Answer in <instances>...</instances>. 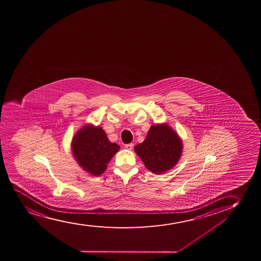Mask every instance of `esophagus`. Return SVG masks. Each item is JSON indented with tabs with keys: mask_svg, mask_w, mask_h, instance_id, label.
<instances>
[{
	"mask_svg": "<svg viewBox=\"0 0 261 261\" xmlns=\"http://www.w3.org/2000/svg\"><path fill=\"white\" fill-rule=\"evenodd\" d=\"M133 144H128V145H125V148L127 150H129V151H132V149H133Z\"/></svg>",
	"mask_w": 261,
	"mask_h": 261,
	"instance_id": "esophagus-1",
	"label": "esophagus"
}]
</instances>
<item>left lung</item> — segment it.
I'll return each mask as SVG.
<instances>
[{
    "mask_svg": "<svg viewBox=\"0 0 261 261\" xmlns=\"http://www.w3.org/2000/svg\"><path fill=\"white\" fill-rule=\"evenodd\" d=\"M182 149L181 138L167 123L152 124L144 142L134 148L145 167L155 174H161L175 167Z\"/></svg>",
    "mask_w": 261,
    "mask_h": 261,
    "instance_id": "1",
    "label": "left lung"
}]
</instances>
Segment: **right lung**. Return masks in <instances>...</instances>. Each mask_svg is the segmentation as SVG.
I'll use <instances>...</instances> for the list:
<instances>
[{
    "label": "right lung",
    "mask_w": 261,
    "mask_h": 261,
    "mask_svg": "<svg viewBox=\"0 0 261 261\" xmlns=\"http://www.w3.org/2000/svg\"><path fill=\"white\" fill-rule=\"evenodd\" d=\"M72 156L79 166L92 175L102 174L119 145L111 143L100 126L86 124L72 138Z\"/></svg>",
    "instance_id": "add662e5"
}]
</instances>
